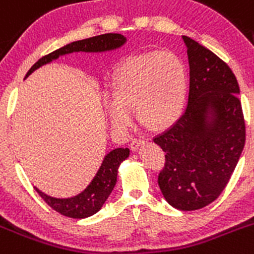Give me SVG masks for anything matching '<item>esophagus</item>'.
Listing matches in <instances>:
<instances>
[{"label": "esophagus", "instance_id": "1", "mask_svg": "<svg viewBox=\"0 0 254 254\" xmlns=\"http://www.w3.org/2000/svg\"><path fill=\"white\" fill-rule=\"evenodd\" d=\"M145 143H146L145 138H134V139H132V142H131V145H129V147H131V150L137 151L139 147H141V146L145 145Z\"/></svg>", "mask_w": 254, "mask_h": 254}]
</instances>
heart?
<instances>
[{
  "label": "heart",
  "instance_id": "1",
  "mask_svg": "<svg viewBox=\"0 0 254 254\" xmlns=\"http://www.w3.org/2000/svg\"><path fill=\"white\" fill-rule=\"evenodd\" d=\"M189 75L185 63L173 51H148L126 59L118 68L113 94L106 109L115 128L125 131L133 121L132 108L152 128L173 125L183 112Z\"/></svg>",
  "mask_w": 254,
  "mask_h": 254
}]
</instances>
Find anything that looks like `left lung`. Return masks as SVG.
<instances>
[{"label":"left lung","mask_w":254,"mask_h":254,"mask_svg":"<svg viewBox=\"0 0 254 254\" xmlns=\"http://www.w3.org/2000/svg\"><path fill=\"white\" fill-rule=\"evenodd\" d=\"M190 66L184 115L153 138L165 155L159 186L179 210H197L217 199L236 169L246 142L239 85L213 51L183 36Z\"/></svg>","instance_id":"1"}]
</instances>
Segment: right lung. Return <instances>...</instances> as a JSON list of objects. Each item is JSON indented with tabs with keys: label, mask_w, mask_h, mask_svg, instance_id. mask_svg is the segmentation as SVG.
<instances>
[{
	"label": "right lung",
	"mask_w": 254,
	"mask_h": 254,
	"mask_svg": "<svg viewBox=\"0 0 254 254\" xmlns=\"http://www.w3.org/2000/svg\"><path fill=\"white\" fill-rule=\"evenodd\" d=\"M126 41H127L126 36L121 34H104L84 39V40L74 41L37 60L32 65L31 69L27 71L25 78L34 73L36 69L41 68L43 65L50 64L51 62L59 59V57H64L71 53H106V51L122 48ZM128 156V148H115L107 153L102 161L101 167L89 185L75 196L60 199V197H53L45 194L37 189L36 186H35V190L49 206H51L62 215L74 218V219H84V218L92 217L93 214L101 210L106 200L111 195L112 190L117 183L118 167L121 162L125 161Z\"/></svg>",
	"instance_id": "right-lung-1"
}]
</instances>
